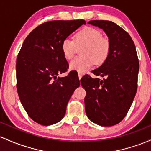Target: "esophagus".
<instances>
[{
    "label": "esophagus",
    "instance_id": "esophagus-1",
    "mask_svg": "<svg viewBox=\"0 0 151 151\" xmlns=\"http://www.w3.org/2000/svg\"><path fill=\"white\" fill-rule=\"evenodd\" d=\"M82 76H83V74L82 73H80V72H78V77H79V79H81V78L82 77Z\"/></svg>",
    "mask_w": 151,
    "mask_h": 151
}]
</instances>
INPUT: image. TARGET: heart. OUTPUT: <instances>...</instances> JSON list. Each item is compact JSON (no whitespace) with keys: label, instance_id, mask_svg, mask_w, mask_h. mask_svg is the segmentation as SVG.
Listing matches in <instances>:
<instances>
[{"label":"heart","instance_id":"b5f03b06","mask_svg":"<svg viewBox=\"0 0 151 151\" xmlns=\"http://www.w3.org/2000/svg\"><path fill=\"white\" fill-rule=\"evenodd\" d=\"M85 44L81 51L83 56L74 58L69 63L72 70L84 73L94 65V63L101 64L105 62L110 51V43L102 37L100 30L92 27H87L79 31L75 36V42L67 37L62 41L61 49L63 56L71 59L75 54L77 46Z\"/></svg>","mask_w":151,"mask_h":151}]
</instances>
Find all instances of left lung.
<instances>
[{"label": "left lung", "instance_id": "1", "mask_svg": "<svg viewBox=\"0 0 151 151\" xmlns=\"http://www.w3.org/2000/svg\"><path fill=\"white\" fill-rule=\"evenodd\" d=\"M89 24L107 34L110 51L103 64L92 71L102 79L84 75L81 84L86 91L84 105L91 121L101 126L121 122L136 94L139 62L133 41L128 33L110 21L93 20Z\"/></svg>", "mask_w": 151, "mask_h": 151}]
</instances>
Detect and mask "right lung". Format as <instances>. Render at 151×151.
<instances>
[{"label": "right lung", "instance_id": "add662e5", "mask_svg": "<svg viewBox=\"0 0 151 151\" xmlns=\"http://www.w3.org/2000/svg\"><path fill=\"white\" fill-rule=\"evenodd\" d=\"M84 20L51 21L39 25L26 38L16 59V82L23 107L34 121L42 125L59 122L79 78L67 72L69 64L61 44Z\"/></svg>", "mask_w": 151, "mask_h": 151}]
</instances>
